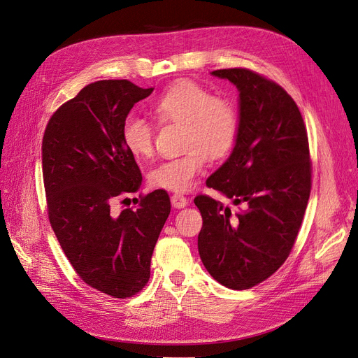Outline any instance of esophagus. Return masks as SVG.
I'll list each match as a JSON object with an SVG mask.
<instances>
[{"label":"esophagus","instance_id":"esophagus-1","mask_svg":"<svg viewBox=\"0 0 358 358\" xmlns=\"http://www.w3.org/2000/svg\"><path fill=\"white\" fill-rule=\"evenodd\" d=\"M170 201H172V206H173L175 208H183V207L188 206V198L180 195V194L172 195V198H170Z\"/></svg>","mask_w":358,"mask_h":358}]
</instances>
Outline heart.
Masks as SVG:
<instances>
[{"mask_svg": "<svg viewBox=\"0 0 358 358\" xmlns=\"http://www.w3.org/2000/svg\"><path fill=\"white\" fill-rule=\"evenodd\" d=\"M151 110L162 124L185 125V155L163 160L150 170L148 180L156 188L189 191L206 159L224 157L234 145L239 129L236 108L226 99L213 97L194 81L175 83L151 101ZM121 141L131 156L148 157L155 144V129L145 117L129 113L121 125Z\"/></svg>", "mask_w": 358, "mask_h": 358, "instance_id": "1", "label": "heart"}]
</instances>
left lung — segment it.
I'll use <instances>...</instances> for the list:
<instances>
[{"label": "left lung", "mask_w": 358, "mask_h": 358, "mask_svg": "<svg viewBox=\"0 0 358 358\" xmlns=\"http://www.w3.org/2000/svg\"><path fill=\"white\" fill-rule=\"evenodd\" d=\"M211 74L239 90V129L207 186L243 210L233 215L220 201L198 195V252L215 281L246 290L274 274L296 242L312 186L308 132L296 101L277 83L246 68Z\"/></svg>", "instance_id": "8db88e82"}]
</instances>
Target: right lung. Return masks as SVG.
<instances>
[{
	"mask_svg": "<svg viewBox=\"0 0 358 358\" xmlns=\"http://www.w3.org/2000/svg\"><path fill=\"white\" fill-rule=\"evenodd\" d=\"M152 90L128 80L94 81L52 115L42 141L50 226L78 277L116 299L137 294L148 282L151 255L170 214L163 189L143 196L137 210H110L116 196L141 186L121 125Z\"/></svg>",
	"mask_w": 358,
	"mask_h": 358,
	"instance_id": "1",
	"label": "right lung"
}]
</instances>
